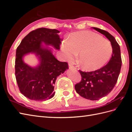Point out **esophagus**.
<instances>
[{
	"label": "esophagus",
	"mask_w": 132,
	"mask_h": 132,
	"mask_svg": "<svg viewBox=\"0 0 132 132\" xmlns=\"http://www.w3.org/2000/svg\"><path fill=\"white\" fill-rule=\"evenodd\" d=\"M69 69L70 70H76L77 68H76L75 67H74L73 65H71V64H69Z\"/></svg>",
	"instance_id": "obj_1"
}]
</instances>
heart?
Returning a JSON list of instances; mask_svg holds the SVG:
<instances>
[{"mask_svg":"<svg viewBox=\"0 0 132 132\" xmlns=\"http://www.w3.org/2000/svg\"><path fill=\"white\" fill-rule=\"evenodd\" d=\"M61 50L64 57L72 61L78 55L83 69L94 71L101 68L109 61L113 53L111 43L90 31L76 32L63 42Z\"/></svg>","mask_w":132,"mask_h":132,"instance_id":"heart-1","label":"heart"}]
</instances>
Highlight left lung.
I'll return each mask as SVG.
<instances>
[{
    "label": "left lung",
    "instance_id": "8db88e82",
    "mask_svg": "<svg viewBox=\"0 0 132 132\" xmlns=\"http://www.w3.org/2000/svg\"><path fill=\"white\" fill-rule=\"evenodd\" d=\"M93 29L105 36L111 42L113 54L107 64L101 69L90 72L79 70L82 79L75 85V89L84 98L97 100L106 96L113 89L120 73L122 59L120 47L113 36L98 28Z\"/></svg>",
    "mask_w": 132,
    "mask_h": 132
}]
</instances>
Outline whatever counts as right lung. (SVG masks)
Returning <instances> with one entry per match:
<instances>
[{
  "label": "right lung",
  "mask_w": 132,
  "mask_h": 132,
  "mask_svg": "<svg viewBox=\"0 0 132 132\" xmlns=\"http://www.w3.org/2000/svg\"><path fill=\"white\" fill-rule=\"evenodd\" d=\"M55 29L39 28L26 35L16 51L15 77L20 91L27 98L35 101H45L52 98L57 78L68 69L67 62L55 58L51 46L59 50L62 39ZM46 47H45V46ZM31 53L39 63L36 67L28 65L23 58Z\"/></svg>",
  "instance_id": "obj_1"
}]
</instances>
